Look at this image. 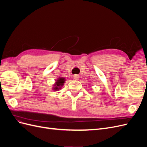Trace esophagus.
Wrapping results in <instances>:
<instances>
[{
  "mask_svg": "<svg viewBox=\"0 0 147 147\" xmlns=\"http://www.w3.org/2000/svg\"><path fill=\"white\" fill-rule=\"evenodd\" d=\"M73 78H74V79H79V75L75 74V75H74V76H73Z\"/></svg>",
  "mask_w": 147,
  "mask_h": 147,
  "instance_id": "obj_1",
  "label": "esophagus"
}]
</instances>
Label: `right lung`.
I'll use <instances>...</instances> for the list:
<instances>
[{"label":"right lung","instance_id":"obj_1","mask_svg":"<svg viewBox=\"0 0 147 147\" xmlns=\"http://www.w3.org/2000/svg\"><path fill=\"white\" fill-rule=\"evenodd\" d=\"M65 78H59L57 80H56V82L54 84V87H53V90L55 91H57L59 89L61 88V87L63 86L65 83Z\"/></svg>","mask_w":147,"mask_h":147}]
</instances>
